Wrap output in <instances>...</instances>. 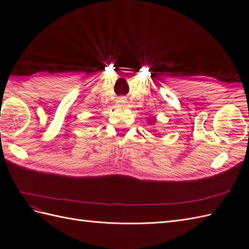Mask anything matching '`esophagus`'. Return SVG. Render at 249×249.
Instances as JSON below:
<instances>
[{
	"instance_id": "34e87169",
	"label": "esophagus",
	"mask_w": 249,
	"mask_h": 249,
	"mask_svg": "<svg viewBox=\"0 0 249 249\" xmlns=\"http://www.w3.org/2000/svg\"><path fill=\"white\" fill-rule=\"evenodd\" d=\"M117 102H118L119 104H125V103H126V100L124 99V97H119Z\"/></svg>"
}]
</instances>
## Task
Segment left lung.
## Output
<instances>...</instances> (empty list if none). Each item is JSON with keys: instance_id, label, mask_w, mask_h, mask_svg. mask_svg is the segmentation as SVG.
I'll return each mask as SVG.
<instances>
[{"instance_id": "8db88e82", "label": "left lung", "mask_w": 249, "mask_h": 249, "mask_svg": "<svg viewBox=\"0 0 249 249\" xmlns=\"http://www.w3.org/2000/svg\"><path fill=\"white\" fill-rule=\"evenodd\" d=\"M149 122H150V123H155V119H150Z\"/></svg>"}]
</instances>
